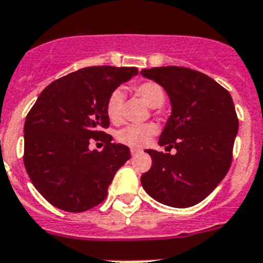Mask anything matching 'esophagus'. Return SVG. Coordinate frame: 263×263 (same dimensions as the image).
Instances as JSON below:
<instances>
[{
	"label": "esophagus",
	"mask_w": 263,
	"mask_h": 263,
	"mask_svg": "<svg viewBox=\"0 0 263 263\" xmlns=\"http://www.w3.org/2000/svg\"><path fill=\"white\" fill-rule=\"evenodd\" d=\"M141 151L140 149H138V148H131V155L132 156H136V155H139L140 154Z\"/></svg>",
	"instance_id": "34e87169"
}]
</instances>
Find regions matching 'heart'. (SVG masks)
I'll list each match as a JSON object with an SVG mask.
<instances>
[{"mask_svg": "<svg viewBox=\"0 0 263 263\" xmlns=\"http://www.w3.org/2000/svg\"><path fill=\"white\" fill-rule=\"evenodd\" d=\"M135 92L149 107L157 108L165 100V91L159 83L154 81L141 82L135 86ZM124 93L122 90H114L109 93L106 104V114L112 123L122 120ZM157 128L155 124H132L127 125L118 132V140L129 147H144L151 138L156 134Z\"/></svg>", "mask_w": 263, "mask_h": 263, "instance_id": "1", "label": "heart"}]
</instances>
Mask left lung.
I'll return each mask as SVG.
<instances>
[{"label": "left lung", "mask_w": 263, "mask_h": 263, "mask_svg": "<svg viewBox=\"0 0 263 263\" xmlns=\"http://www.w3.org/2000/svg\"><path fill=\"white\" fill-rule=\"evenodd\" d=\"M165 90L172 112L159 144L175 155L147 149L152 166L140 177L148 195L164 205L189 208L206 198L227 176L238 132L234 103L212 78L186 67L141 70Z\"/></svg>", "instance_id": "left-lung-1"}]
</instances>
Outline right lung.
<instances>
[{"mask_svg": "<svg viewBox=\"0 0 263 263\" xmlns=\"http://www.w3.org/2000/svg\"><path fill=\"white\" fill-rule=\"evenodd\" d=\"M138 74L135 67L92 66L50 83L29 111L24 163L33 185L58 209L79 213L106 198L116 171L131 157L104 132L109 93ZM92 140L105 143L91 151Z\"/></svg>", "mask_w": 263, "mask_h": 263, "instance_id": "add662e5", "label": "right lung"}]
</instances>
